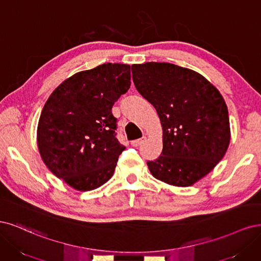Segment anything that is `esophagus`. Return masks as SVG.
<instances>
[{
	"label": "esophagus",
	"instance_id": "obj_1",
	"mask_svg": "<svg viewBox=\"0 0 261 261\" xmlns=\"http://www.w3.org/2000/svg\"><path fill=\"white\" fill-rule=\"evenodd\" d=\"M144 141H145V138H141V139H138V140H133V141H131V145L134 146V147H138V146H140Z\"/></svg>",
	"mask_w": 261,
	"mask_h": 261
}]
</instances>
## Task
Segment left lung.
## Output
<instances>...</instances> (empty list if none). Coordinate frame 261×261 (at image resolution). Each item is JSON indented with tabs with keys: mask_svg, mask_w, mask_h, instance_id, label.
<instances>
[{
	"mask_svg": "<svg viewBox=\"0 0 261 261\" xmlns=\"http://www.w3.org/2000/svg\"><path fill=\"white\" fill-rule=\"evenodd\" d=\"M139 93L152 104L163 127V152L147 166L154 178L190 187L226 153L231 131L228 107L200 73L169 63L131 66Z\"/></svg>",
	"mask_w": 261,
	"mask_h": 261,
	"instance_id": "obj_1",
	"label": "left lung"
}]
</instances>
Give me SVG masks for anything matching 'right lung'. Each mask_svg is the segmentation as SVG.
I'll list each match as a JSON object with an SVG mask.
<instances>
[{
  "label": "right lung",
  "instance_id": "right-lung-1",
  "mask_svg": "<svg viewBox=\"0 0 261 261\" xmlns=\"http://www.w3.org/2000/svg\"><path fill=\"white\" fill-rule=\"evenodd\" d=\"M130 65L103 64L67 78L49 95L39 119L42 161L77 191L112 178L124 146L116 138L112 108L130 88Z\"/></svg>",
  "mask_w": 261,
  "mask_h": 261
}]
</instances>
